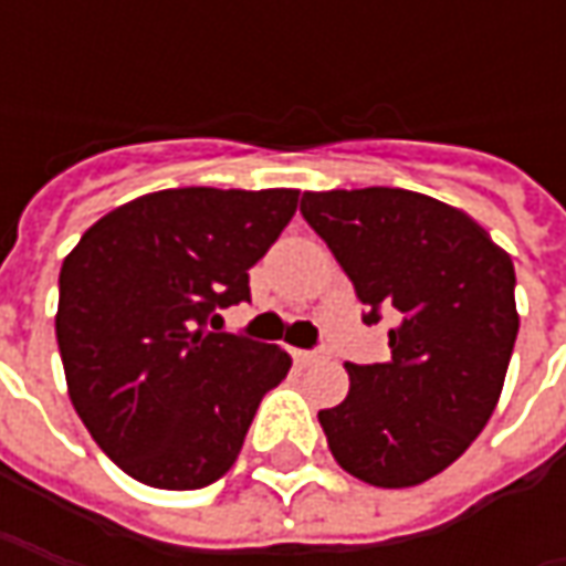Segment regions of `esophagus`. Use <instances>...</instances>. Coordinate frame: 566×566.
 <instances>
[{
    "label": "esophagus",
    "mask_w": 566,
    "mask_h": 566,
    "mask_svg": "<svg viewBox=\"0 0 566 566\" xmlns=\"http://www.w3.org/2000/svg\"><path fill=\"white\" fill-rule=\"evenodd\" d=\"M293 359L298 361V365H315V361L327 359V353H321V349H295Z\"/></svg>",
    "instance_id": "esophagus-1"
}]
</instances>
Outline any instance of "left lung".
Here are the masks:
<instances>
[{
  "label": "left lung",
  "instance_id": "obj_1",
  "mask_svg": "<svg viewBox=\"0 0 566 566\" xmlns=\"http://www.w3.org/2000/svg\"><path fill=\"white\" fill-rule=\"evenodd\" d=\"M302 217L334 251L390 359L346 361L349 394L317 419L349 475L409 489L444 472L497 406L520 331L513 261L457 207L406 188L305 191Z\"/></svg>",
  "mask_w": 566,
  "mask_h": 566
}]
</instances>
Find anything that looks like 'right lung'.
Masks as SVG:
<instances>
[{
  "mask_svg": "<svg viewBox=\"0 0 566 566\" xmlns=\"http://www.w3.org/2000/svg\"><path fill=\"white\" fill-rule=\"evenodd\" d=\"M293 188H166L109 210L59 273L69 397L99 450L150 489H205L290 371L271 343L213 334L293 220ZM217 331V327H214Z\"/></svg>",
  "mask_w": 566,
  "mask_h": 566,
  "instance_id": "right-lung-1",
  "label": "right lung"
}]
</instances>
